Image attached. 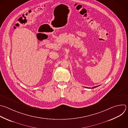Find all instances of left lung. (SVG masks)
I'll use <instances>...</instances> for the list:
<instances>
[{"mask_svg": "<svg viewBox=\"0 0 128 128\" xmlns=\"http://www.w3.org/2000/svg\"><path fill=\"white\" fill-rule=\"evenodd\" d=\"M98 86H94V87H93L92 88H96V87H98Z\"/></svg>", "mask_w": 128, "mask_h": 128, "instance_id": "obj_1", "label": "left lung"}]
</instances>
